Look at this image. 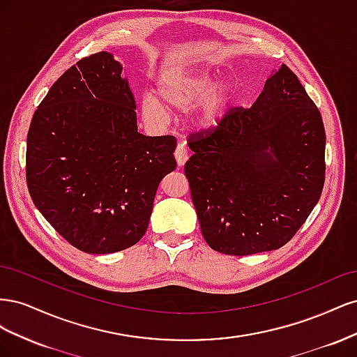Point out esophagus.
Segmentation results:
<instances>
[{"mask_svg":"<svg viewBox=\"0 0 357 357\" xmlns=\"http://www.w3.org/2000/svg\"><path fill=\"white\" fill-rule=\"evenodd\" d=\"M174 156H176V160H177V165L178 167H183V165L186 164L189 155H188V150H186L185 144H178L177 146L176 152H174Z\"/></svg>","mask_w":357,"mask_h":357,"instance_id":"1","label":"esophagus"}]
</instances>
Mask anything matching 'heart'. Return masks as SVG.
<instances>
[{"mask_svg": "<svg viewBox=\"0 0 357 357\" xmlns=\"http://www.w3.org/2000/svg\"><path fill=\"white\" fill-rule=\"evenodd\" d=\"M158 96L171 109L186 110L197 105L192 123L201 131L218 128L238 101L240 89L232 79L220 80L218 73L207 68H176L160 75L156 84ZM142 112L149 121H162L165 113L162 104L152 95H144Z\"/></svg>", "mask_w": 357, "mask_h": 357, "instance_id": "1", "label": "heart"}]
</instances>
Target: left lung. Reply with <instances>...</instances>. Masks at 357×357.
Here are the masks:
<instances>
[{"label": "left lung", "instance_id": "1", "mask_svg": "<svg viewBox=\"0 0 357 357\" xmlns=\"http://www.w3.org/2000/svg\"><path fill=\"white\" fill-rule=\"evenodd\" d=\"M185 164L204 240L215 252L283 247L316 207L325 183L326 134L296 74L274 70L250 109L192 134Z\"/></svg>", "mask_w": 357, "mask_h": 357}]
</instances>
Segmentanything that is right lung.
I'll use <instances>...</instances> for the list:
<instances>
[{"label":"right lung","instance_id":"right-lung-1","mask_svg":"<svg viewBox=\"0 0 357 357\" xmlns=\"http://www.w3.org/2000/svg\"><path fill=\"white\" fill-rule=\"evenodd\" d=\"M122 68L109 52L79 61L53 83L26 138L32 201L59 235L91 255L143 238L159 183L177 167L174 137L138 132Z\"/></svg>","mask_w":357,"mask_h":357}]
</instances>
